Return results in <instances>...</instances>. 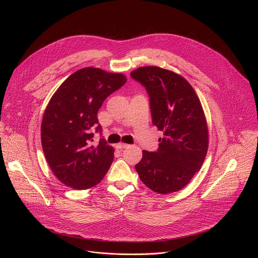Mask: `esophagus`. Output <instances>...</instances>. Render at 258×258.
<instances>
[{
  "instance_id": "34e87169",
  "label": "esophagus",
  "mask_w": 258,
  "mask_h": 258,
  "mask_svg": "<svg viewBox=\"0 0 258 258\" xmlns=\"http://www.w3.org/2000/svg\"><path fill=\"white\" fill-rule=\"evenodd\" d=\"M128 145L127 144H124V143H119L116 145V148L118 149H124V148H127Z\"/></svg>"
}]
</instances>
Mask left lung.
Here are the masks:
<instances>
[{
	"label": "left lung",
	"mask_w": 258,
	"mask_h": 258,
	"mask_svg": "<svg viewBox=\"0 0 258 258\" xmlns=\"http://www.w3.org/2000/svg\"><path fill=\"white\" fill-rule=\"evenodd\" d=\"M150 97L152 123L163 132L156 152L143 150L136 170L158 194L186 187L201 168L208 149V127L201 102L186 79L157 66L131 72Z\"/></svg>",
	"instance_id": "8db88e82"
}]
</instances>
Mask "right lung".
<instances>
[{"label":"right lung","mask_w":258,"mask_h":258,"mask_svg":"<svg viewBox=\"0 0 258 258\" xmlns=\"http://www.w3.org/2000/svg\"><path fill=\"white\" fill-rule=\"evenodd\" d=\"M126 82L122 73L86 67L68 77L50 99L41 125L46 160L56 177L76 190L103 179L114 157L104 139L94 144L92 130L104 100ZM101 132V125L96 127Z\"/></svg>","instance_id":"right-lung-1"}]
</instances>
